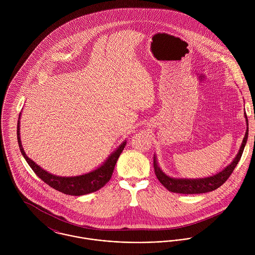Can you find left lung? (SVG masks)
Returning a JSON list of instances; mask_svg holds the SVG:
<instances>
[{"mask_svg": "<svg viewBox=\"0 0 255 255\" xmlns=\"http://www.w3.org/2000/svg\"><path fill=\"white\" fill-rule=\"evenodd\" d=\"M246 119H247V124H248V129L245 135V138L243 140L242 146L240 148V151L234 161L229 165L225 170L220 172L219 174H216L213 177L205 178V179H197V180H186V179H173L168 176H166L158 167L156 159L154 157L153 160V166L155 170V175L159 182H161L169 191L175 192V193H182V194H196V193H205L209 192L212 190L217 189L220 187L224 182H226L232 173L234 172L235 168L237 167L239 161L241 160V157L243 155L245 146L247 144L248 140V135H249V121L247 114H245Z\"/></svg>", "mask_w": 255, "mask_h": 255, "instance_id": "left-lung-1", "label": "left lung"}]
</instances>
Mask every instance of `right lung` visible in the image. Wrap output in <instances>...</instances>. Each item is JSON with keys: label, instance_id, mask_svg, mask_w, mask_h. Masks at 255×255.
Here are the masks:
<instances>
[{"label": "right lung", "instance_id": "obj_1", "mask_svg": "<svg viewBox=\"0 0 255 255\" xmlns=\"http://www.w3.org/2000/svg\"><path fill=\"white\" fill-rule=\"evenodd\" d=\"M19 117H20V114H19ZM16 133H17V142H18L20 152L23 155L26 162L28 163V165L33 170V172L36 174V176H38L45 183L53 187L54 189L61 191L65 194L75 195V196L94 192L100 189L101 187H103L107 182H109L115 169V165L121 153L123 152L125 146L127 144L126 141L122 143L121 146L107 159V161L95 171L79 177L66 178V177H58V176L49 174L26 156L21 145V141L19 137V121L17 122Z\"/></svg>", "mask_w": 255, "mask_h": 255}]
</instances>
